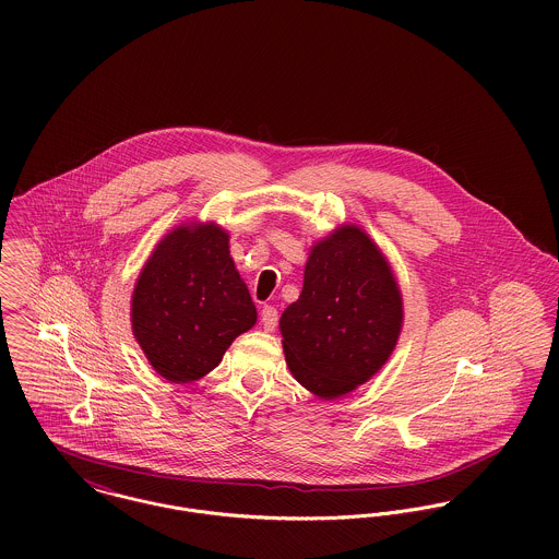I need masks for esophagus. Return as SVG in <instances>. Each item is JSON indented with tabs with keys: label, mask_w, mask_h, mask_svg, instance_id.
I'll use <instances>...</instances> for the list:
<instances>
[{
	"label": "esophagus",
	"mask_w": 559,
	"mask_h": 559,
	"mask_svg": "<svg viewBox=\"0 0 559 559\" xmlns=\"http://www.w3.org/2000/svg\"><path fill=\"white\" fill-rule=\"evenodd\" d=\"M260 319H262V326H264V331H275V326H277V310L273 308V306H264L262 308V312H260Z\"/></svg>",
	"instance_id": "1"
}]
</instances>
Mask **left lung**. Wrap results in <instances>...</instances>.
<instances>
[{"label": "left lung", "mask_w": 559, "mask_h": 559, "mask_svg": "<svg viewBox=\"0 0 559 559\" xmlns=\"http://www.w3.org/2000/svg\"><path fill=\"white\" fill-rule=\"evenodd\" d=\"M402 320L385 253L361 226L342 224L310 247L301 295L280 319L286 364L314 396H346L388 364Z\"/></svg>", "instance_id": "1"}]
</instances>
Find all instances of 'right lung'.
<instances>
[{"label":"right lung","mask_w":559,"mask_h":559,"mask_svg":"<svg viewBox=\"0 0 559 559\" xmlns=\"http://www.w3.org/2000/svg\"><path fill=\"white\" fill-rule=\"evenodd\" d=\"M258 319L215 222H185L155 245L131 295V326L155 372L193 383L215 370Z\"/></svg>","instance_id":"add662e5"}]
</instances>
